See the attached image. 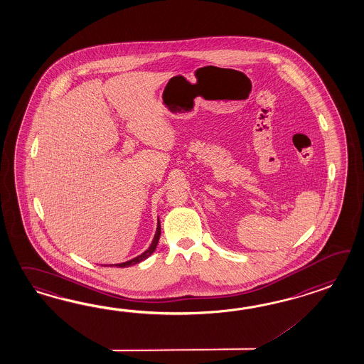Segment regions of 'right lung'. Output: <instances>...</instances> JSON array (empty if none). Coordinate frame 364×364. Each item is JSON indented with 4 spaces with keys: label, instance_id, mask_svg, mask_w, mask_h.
Returning a JSON list of instances; mask_svg holds the SVG:
<instances>
[{
    "label": "right lung",
    "instance_id": "1",
    "mask_svg": "<svg viewBox=\"0 0 364 364\" xmlns=\"http://www.w3.org/2000/svg\"><path fill=\"white\" fill-rule=\"evenodd\" d=\"M160 236V220H157V229H156V233H154V237H153L152 244L149 245V247H148L145 252H143V253L140 254V255H137V257H135V258L129 259V261H126V262L115 263V264H109V266H117V267H128V266H134V264H136V263L143 262V261H145L146 258H149V257H151V255L154 253V250H156V247H157V244H159ZM105 266H107V264H105Z\"/></svg>",
    "mask_w": 364,
    "mask_h": 364
}]
</instances>
